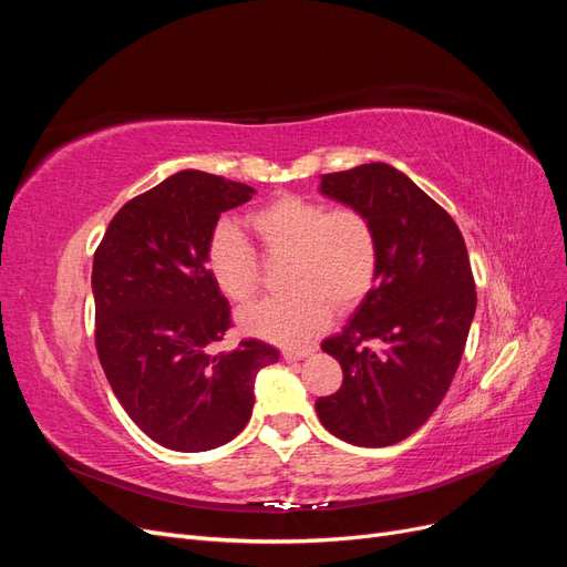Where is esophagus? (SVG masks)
Returning <instances> with one entry per match:
<instances>
[{
  "mask_svg": "<svg viewBox=\"0 0 567 567\" xmlns=\"http://www.w3.org/2000/svg\"><path fill=\"white\" fill-rule=\"evenodd\" d=\"M315 352V348H288L284 350V359L286 362H296V359H302V357H310Z\"/></svg>",
  "mask_w": 567,
  "mask_h": 567,
  "instance_id": "obj_1",
  "label": "esophagus"
}]
</instances>
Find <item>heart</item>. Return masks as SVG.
Returning <instances> with one entry per match:
<instances>
[{"instance_id": "1", "label": "heart", "mask_w": 567, "mask_h": 567, "mask_svg": "<svg viewBox=\"0 0 567 567\" xmlns=\"http://www.w3.org/2000/svg\"><path fill=\"white\" fill-rule=\"evenodd\" d=\"M271 260H284L286 296L241 315L244 329L284 346L310 340L362 302L379 274V236L357 208H326L321 200L284 194L248 215ZM205 265L221 296L248 305L260 290V257L231 221H219L205 246Z\"/></svg>"}]
</instances>
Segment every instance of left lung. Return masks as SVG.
Listing matches in <instances>:
<instances>
[{
    "mask_svg": "<svg viewBox=\"0 0 567 567\" xmlns=\"http://www.w3.org/2000/svg\"><path fill=\"white\" fill-rule=\"evenodd\" d=\"M321 192L371 219L379 274L342 333L321 342L342 385L317 400V416L350 444L390 447L433 416L458 369L477 302L468 250L452 215L388 163L323 175Z\"/></svg>",
    "mask_w": 567,
    "mask_h": 567,
    "instance_id": "obj_1",
    "label": "left lung"
}]
</instances>
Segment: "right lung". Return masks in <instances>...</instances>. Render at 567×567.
Returning <instances> with one entry per match:
<instances>
[{
    "label": "right lung",
    "mask_w": 567,
    "mask_h": 567,
    "mask_svg": "<svg viewBox=\"0 0 567 567\" xmlns=\"http://www.w3.org/2000/svg\"><path fill=\"white\" fill-rule=\"evenodd\" d=\"M255 188L184 169L115 213L94 252V342L127 416L175 452H205L244 431L255 375L277 348L244 338L215 352L231 307L205 265L219 215Z\"/></svg>",
    "instance_id": "right-lung-1"
}]
</instances>
